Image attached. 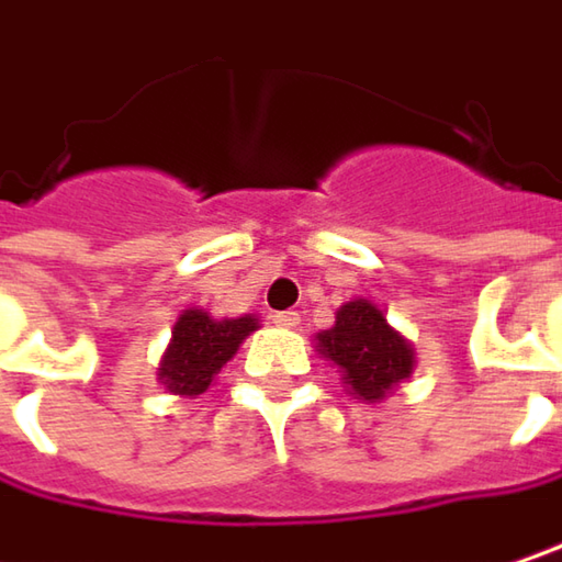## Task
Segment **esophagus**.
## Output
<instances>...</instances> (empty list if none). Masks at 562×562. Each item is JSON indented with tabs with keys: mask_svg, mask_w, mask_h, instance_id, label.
Segmentation results:
<instances>
[{
	"mask_svg": "<svg viewBox=\"0 0 562 562\" xmlns=\"http://www.w3.org/2000/svg\"><path fill=\"white\" fill-rule=\"evenodd\" d=\"M270 317H273V324H277V327H285V330L299 327V321H302V317H299V312H273Z\"/></svg>",
	"mask_w": 562,
	"mask_h": 562,
	"instance_id": "1",
	"label": "esophagus"
}]
</instances>
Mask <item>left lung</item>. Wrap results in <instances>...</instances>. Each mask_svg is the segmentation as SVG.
<instances>
[{
  "label": "left lung",
  "instance_id": "obj_1",
  "mask_svg": "<svg viewBox=\"0 0 562 562\" xmlns=\"http://www.w3.org/2000/svg\"><path fill=\"white\" fill-rule=\"evenodd\" d=\"M321 352L344 369V379L362 401H381L391 384L413 372L411 344L387 324V317L366 299L347 302L337 324L317 334Z\"/></svg>",
  "mask_w": 562,
  "mask_h": 562
}]
</instances>
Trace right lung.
<instances>
[{"label": "right lung", "instance_id": "add662e5", "mask_svg": "<svg viewBox=\"0 0 562 562\" xmlns=\"http://www.w3.org/2000/svg\"><path fill=\"white\" fill-rule=\"evenodd\" d=\"M250 330H257V317L250 314L215 321L200 308L183 312L181 321L175 324V340L165 352L158 372L165 387L171 394H187V397L203 394Z\"/></svg>", "mask_w": 562, "mask_h": 562}]
</instances>
